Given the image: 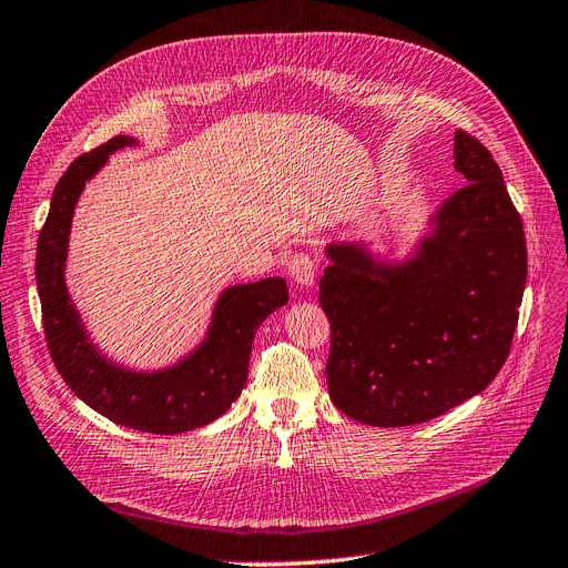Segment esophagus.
Wrapping results in <instances>:
<instances>
[{"instance_id": "esophagus-1", "label": "esophagus", "mask_w": 568, "mask_h": 568, "mask_svg": "<svg viewBox=\"0 0 568 568\" xmlns=\"http://www.w3.org/2000/svg\"><path fill=\"white\" fill-rule=\"evenodd\" d=\"M287 276L292 278V283H297L302 287L314 285L316 264H314V260H311V254H306V252L292 254L287 262Z\"/></svg>"}]
</instances>
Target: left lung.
<instances>
[{
  "label": "left lung",
  "mask_w": 568,
  "mask_h": 568,
  "mask_svg": "<svg viewBox=\"0 0 568 568\" xmlns=\"http://www.w3.org/2000/svg\"><path fill=\"white\" fill-rule=\"evenodd\" d=\"M453 158L465 186L432 214L413 257L325 247V377L356 423H427L484 392L509 354L526 287L521 216L486 145L457 130Z\"/></svg>",
  "instance_id": "8db88e82"
}]
</instances>
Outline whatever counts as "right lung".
<instances>
[{"label":"right lung","instance_id":"obj_1","mask_svg":"<svg viewBox=\"0 0 568 568\" xmlns=\"http://www.w3.org/2000/svg\"><path fill=\"white\" fill-rule=\"evenodd\" d=\"M136 143L120 134L65 170L40 231L34 276L51 361L78 398L122 427L181 434L214 423L241 396L254 333L268 314L287 304V283L264 278L226 287L214 304L205 339L170 368L130 371L101 354L65 285L70 226L87 181L111 153Z\"/></svg>","mask_w":568,"mask_h":568}]
</instances>
